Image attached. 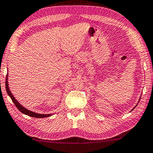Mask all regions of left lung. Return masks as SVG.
I'll return each instance as SVG.
<instances>
[{"instance_id": "left-lung-1", "label": "left lung", "mask_w": 153, "mask_h": 153, "mask_svg": "<svg viewBox=\"0 0 153 153\" xmlns=\"http://www.w3.org/2000/svg\"><path fill=\"white\" fill-rule=\"evenodd\" d=\"M140 99H141V96H140V99H139V101H138V102H137V103L136 104V105H135V107L134 108H133V109H132V110H131V111H133V109H135V107H136V106L137 105V104H138V103H139L140 102Z\"/></svg>"}]
</instances>
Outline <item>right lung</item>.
<instances>
[{
    "label": "right lung",
    "instance_id": "obj_1",
    "mask_svg": "<svg viewBox=\"0 0 153 153\" xmlns=\"http://www.w3.org/2000/svg\"><path fill=\"white\" fill-rule=\"evenodd\" d=\"M8 73H7V75L6 76V82H5V88H6V91L7 94H9V96L10 97V98L11 99V100L15 104L16 108L20 110L22 113H23L24 114L28 115L29 116H31V117H34V118H46V117H49V116H51L52 115L54 114H38L36 112H34V111H31L30 110H28L27 108H24V106H22L21 104L18 102V100H16V99L14 97V96L13 95V94L11 93V92L10 90H9V84H8Z\"/></svg>",
    "mask_w": 153,
    "mask_h": 153
}]
</instances>
